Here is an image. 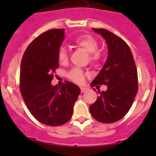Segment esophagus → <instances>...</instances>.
Listing matches in <instances>:
<instances>
[{"instance_id": "34e87169", "label": "esophagus", "mask_w": 156, "mask_h": 156, "mask_svg": "<svg viewBox=\"0 0 156 156\" xmlns=\"http://www.w3.org/2000/svg\"><path fill=\"white\" fill-rule=\"evenodd\" d=\"M87 90V87H81V93H84L86 90Z\"/></svg>"}]
</instances>
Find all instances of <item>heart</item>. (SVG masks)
I'll return each instance as SVG.
<instances>
[{"instance_id":"1","label":"heart","mask_w":156,"mask_h":156,"mask_svg":"<svg viewBox=\"0 0 156 156\" xmlns=\"http://www.w3.org/2000/svg\"><path fill=\"white\" fill-rule=\"evenodd\" d=\"M73 44L77 48L83 49L84 51L87 52L89 56L90 62L92 63L98 62L100 58V54L97 50L98 48V43L94 37L89 34H81L74 39ZM57 57L58 61L60 64L64 65L68 62V53L66 49L64 47L59 48L58 50ZM68 77L75 82L81 83L84 81V73L81 69L74 68L69 72Z\"/></svg>"}]
</instances>
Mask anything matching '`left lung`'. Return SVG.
Masks as SVG:
<instances>
[{"label":"left lung","mask_w":156,"mask_h":156,"mask_svg":"<svg viewBox=\"0 0 156 156\" xmlns=\"http://www.w3.org/2000/svg\"><path fill=\"white\" fill-rule=\"evenodd\" d=\"M93 30L106 41L108 56L90 86L106 84L107 90H99L100 97L90 106V112L98 122L113 123L122 119L131 107L138 90L137 72L126 42L106 29Z\"/></svg>","instance_id":"8db88e82"}]
</instances>
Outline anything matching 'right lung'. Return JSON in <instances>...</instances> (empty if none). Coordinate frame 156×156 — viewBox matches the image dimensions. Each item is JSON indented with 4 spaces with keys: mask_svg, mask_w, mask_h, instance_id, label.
I'll return each mask as SVG.
<instances>
[{
    "mask_svg": "<svg viewBox=\"0 0 156 156\" xmlns=\"http://www.w3.org/2000/svg\"><path fill=\"white\" fill-rule=\"evenodd\" d=\"M64 29L45 31L31 41L25 51L20 68V92L33 116L49 126H59L70 120L80 94L76 84L66 81L53 86V72L59 67L58 50Z\"/></svg>",
    "mask_w": 156,
    "mask_h": 156,
    "instance_id": "1",
    "label": "right lung"
}]
</instances>
